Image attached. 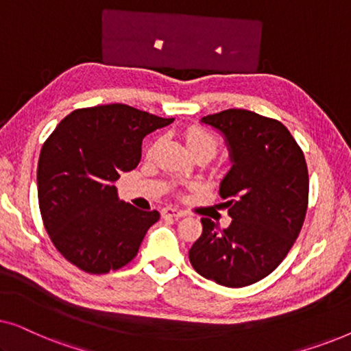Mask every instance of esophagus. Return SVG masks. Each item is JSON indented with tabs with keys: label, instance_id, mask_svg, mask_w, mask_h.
Listing matches in <instances>:
<instances>
[{
	"label": "esophagus",
	"instance_id": "esophagus-1",
	"mask_svg": "<svg viewBox=\"0 0 351 351\" xmlns=\"http://www.w3.org/2000/svg\"><path fill=\"white\" fill-rule=\"evenodd\" d=\"M186 213L185 210H179V209H174V208H166L162 210V217H174V219H180V217H185Z\"/></svg>",
	"mask_w": 351,
	"mask_h": 351
}]
</instances>
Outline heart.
Here are the masks:
<instances>
[{"label":"heart","mask_w":351,"mask_h":351,"mask_svg":"<svg viewBox=\"0 0 351 351\" xmlns=\"http://www.w3.org/2000/svg\"><path fill=\"white\" fill-rule=\"evenodd\" d=\"M185 143L191 155H208L213 158L217 155L220 148V138L215 132L203 126H190L185 131Z\"/></svg>","instance_id":"heart-1"}]
</instances>
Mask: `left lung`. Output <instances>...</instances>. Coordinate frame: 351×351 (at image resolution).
<instances>
[{
	"mask_svg": "<svg viewBox=\"0 0 351 351\" xmlns=\"http://www.w3.org/2000/svg\"><path fill=\"white\" fill-rule=\"evenodd\" d=\"M232 150L233 167L220 184L232 223L220 228L203 217L191 246V267L227 287L263 280L285 261L304 227L308 208V167L285 124L249 110L208 114Z\"/></svg>",
	"mask_w": 351,
	"mask_h": 351,
	"instance_id": "obj_1",
	"label": "left lung"
}]
</instances>
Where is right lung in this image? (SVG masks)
<instances>
[{
    "mask_svg": "<svg viewBox=\"0 0 351 351\" xmlns=\"http://www.w3.org/2000/svg\"><path fill=\"white\" fill-rule=\"evenodd\" d=\"M172 121L126 104L97 105L71 112L46 138L38 162L43 223L80 270L104 275L137 256L160 213L119 203L114 182L137 167L143 137Z\"/></svg>",
    "mask_w": 351,
    "mask_h": 351,
    "instance_id": "right-lung-1",
    "label": "right lung"
}]
</instances>
